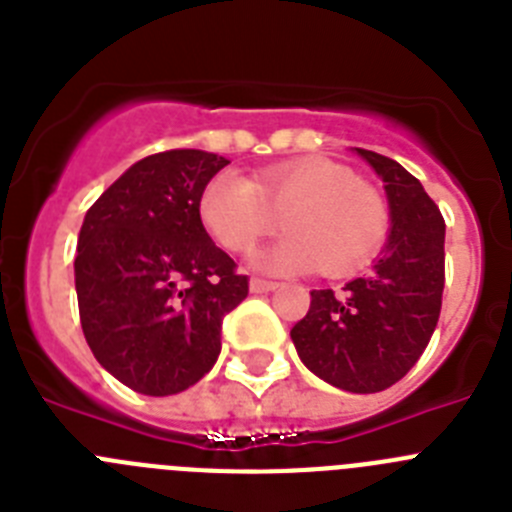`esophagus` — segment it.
Segmentation results:
<instances>
[{
    "label": "esophagus",
    "instance_id": "esophagus-1",
    "mask_svg": "<svg viewBox=\"0 0 512 512\" xmlns=\"http://www.w3.org/2000/svg\"><path fill=\"white\" fill-rule=\"evenodd\" d=\"M279 284L277 282H269V279H261V277H253L251 279V292L261 295V292H274Z\"/></svg>",
    "mask_w": 512,
    "mask_h": 512
}]
</instances>
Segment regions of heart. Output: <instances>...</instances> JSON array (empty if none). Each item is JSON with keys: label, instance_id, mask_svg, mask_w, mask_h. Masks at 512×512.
<instances>
[{"label": "heart", "instance_id": "obj_1", "mask_svg": "<svg viewBox=\"0 0 512 512\" xmlns=\"http://www.w3.org/2000/svg\"><path fill=\"white\" fill-rule=\"evenodd\" d=\"M287 225L277 246L256 264L274 274L323 269L346 277L379 253L390 233V207L372 184L325 158H300L266 166L251 179L220 171L200 194V220L228 251L246 253Z\"/></svg>", "mask_w": 512, "mask_h": 512}]
</instances>
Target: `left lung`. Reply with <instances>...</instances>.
<instances>
[{"instance_id": "1", "label": "left lung", "mask_w": 512, "mask_h": 512, "mask_svg": "<svg viewBox=\"0 0 512 512\" xmlns=\"http://www.w3.org/2000/svg\"><path fill=\"white\" fill-rule=\"evenodd\" d=\"M384 182L392 230L364 277L312 289L310 310L292 328L312 374L346 392H382L400 382L431 341L441 315L446 223L423 184L397 161L356 148Z\"/></svg>"}]
</instances>
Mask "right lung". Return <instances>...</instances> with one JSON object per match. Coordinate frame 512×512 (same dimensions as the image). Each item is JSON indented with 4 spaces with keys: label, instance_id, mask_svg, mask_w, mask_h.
I'll return each mask as SVG.
<instances>
[{
    "label": "right lung",
    "instance_id": "add662e5",
    "mask_svg": "<svg viewBox=\"0 0 512 512\" xmlns=\"http://www.w3.org/2000/svg\"><path fill=\"white\" fill-rule=\"evenodd\" d=\"M223 156L194 148L153 153L89 207L74 274L94 359L140 395L166 397L200 382L220 356L223 318L248 277L210 241L200 194Z\"/></svg>",
    "mask_w": 512,
    "mask_h": 512
}]
</instances>
